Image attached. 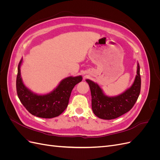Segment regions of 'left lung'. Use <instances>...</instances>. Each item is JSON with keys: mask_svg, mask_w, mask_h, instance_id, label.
I'll use <instances>...</instances> for the list:
<instances>
[{"mask_svg": "<svg viewBox=\"0 0 160 160\" xmlns=\"http://www.w3.org/2000/svg\"><path fill=\"white\" fill-rule=\"evenodd\" d=\"M86 81L91 90V106L94 114L103 119L118 118L128 112L138 99L141 89L139 65L138 64L137 75L132 86L118 96H106L98 84L89 79Z\"/></svg>", "mask_w": 160, "mask_h": 160, "instance_id": "obj_1", "label": "left lung"}]
</instances>
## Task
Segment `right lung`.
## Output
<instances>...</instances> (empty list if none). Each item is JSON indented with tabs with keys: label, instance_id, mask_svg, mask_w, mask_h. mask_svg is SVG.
<instances>
[{
	"label": "right lung",
	"instance_id": "obj_1",
	"mask_svg": "<svg viewBox=\"0 0 160 160\" xmlns=\"http://www.w3.org/2000/svg\"><path fill=\"white\" fill-rule=\"evenodd\" d=\"M21 62L22 60L18 65L16 86L18 97L24 107L32 115L41 118H52L61 115L67 108L72 89L82 81V77H67L51 93L37 95L22 83L20 69Z\"/></svg>",
	"mask_w": 160,
	"mask_h": 160
}]
</instances>
